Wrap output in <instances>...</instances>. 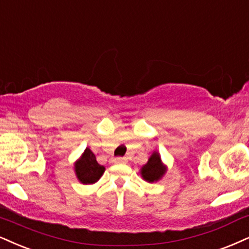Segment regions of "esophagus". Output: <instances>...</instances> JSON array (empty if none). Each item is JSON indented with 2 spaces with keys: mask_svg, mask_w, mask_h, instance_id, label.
I'll return each mask as SVG.
<instances>
[{
  "mask_svg": "<svg viewBox=\"0 0 249 249\" xmlns=\"http://www.w3.org/2000/svg\"><path fill=\"white\" fill-rule=\"evenodd\" d=\"M113 161H114L115 164H124V162L127 161V159H125L124 157H118V158L113 159Z\"/></svg>",
  "mask_w": 249,
  "mask_h": 249,
  "instance_id": "34e87169",
  "label": "esophagus"
}]
</instances>
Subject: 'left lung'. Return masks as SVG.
Masks as SVG:
<instances>
[{
  "label": "left lung",
  "mask_w": 249,
  "mask_h": 249,
  "mask_svg": "<svg viewBox=\"0 0 249 249\" xmlns=\"http://www.w3.org/2000/svg\"><path fill=\"white\" fill-rule=\"evenodd\" d=\"M166 172V166L162 165L160 155L155 151L149 158L148 162L141 168V176L148 182H155L160 180Z\"/></svg>",
  "instance_id": "1"
}]
</instances>
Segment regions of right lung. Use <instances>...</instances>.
<instances>
[{"label": "right lung", "instance_id": "obj_1", "mask_svg": "<svg viewBox=\"0 0 249 249\" xmlns=\"http://www.w3.org/2000/svg\"><path fill=\"white\" fill-rule=\"evenodd\" d=\"M104 172H105V167L98 164L96 156L89 148L85 149L82 157L75 162L76 177L84 185L97 182Z\"/></svg>", "mask_w": 249, "mask_h": 249}]
</instances>
